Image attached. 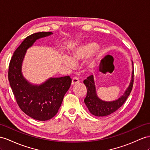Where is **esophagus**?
Wrapping results in <instances>:
<instances>
[{"label": "esophagus", "instance_id": "obj_1", "mask_svg": "<svg viewBox=\"0 0 150 150\" xmlns=\"http://www.w3.org/2000/svg\"><path fill=\"white\" fill-rule=\"evenodd\" d=\"M80 82V80L77 77H74V79H72V81H71V86H74L75 84L79 83Z\"/></svg>", "mask_w": 150, "mask_h": 150}]
</instances>
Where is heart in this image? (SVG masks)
<instances>
[{
	"label": "heart",
	"instance_id": "obj_1",
	"mask_svg": "<svg viewBox=\"0 0 150 150\" xmlns=\"http://www.w3.org/2000/svg\"><path fill=\"white\" fill-rule=\"evenodd\" d=\"M98 49V45L94 42H90L81 46H79L73 52L71 57L64 55L63 57V63L69 68H73L75 66V63L78 62L89 57Z\"/></svg>",
	"mask_w": 150,
	"mask_h": 150
}]
</instances>
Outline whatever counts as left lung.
<instances>
[{"label":"left lung","instance_id":"obj_1","mask_svg":"<svg viewBox=\"0 0 150 150\" xmlns=\"http://www.w3.org/2000/svg\"><path fill=\"white\" fill-rule=\"evenodd\" d=\"M132 71L131 80L130 82L129 86L125 91L124 94L117 100L105 101L99 98L96 93L94 76L93 75L88 76L87 79L84 80L83 83L86 86L87 90V96L84 99V103H85L88 110H89L91 114L96 117L108 116V115L116 112L118 108H120L124 105L127 98H128L130 92H131L133 87L134 68L132 61Z\"/></svg>","mask_w":150,"mask_h":150}]
</instances>
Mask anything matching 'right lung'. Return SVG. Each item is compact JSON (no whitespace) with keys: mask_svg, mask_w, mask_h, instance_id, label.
Instances as JSON below:
<instances>
[{"mask_svg":"<svg viewBox=\"0 0 150 150\" xmlns=\"http://www.w3.org/2000/svg\"><path fill=\"white\" fill-rule=\"evenodd\" d=\"M51 34V32H38L25 38L14 51L9 66L8 79L19 107L28 116L40 121L55 116L71 82L70 76H65L33 85L23 76L21 67L26 50L37 40Z\"/></svg>","mask_w":150,"mask_h":150,"instance_id":"obj_1","label":"right lung"}]
</instances>
